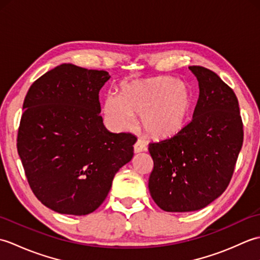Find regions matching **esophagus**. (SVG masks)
I'll return each mask as SVG.
<instances>
[{
  "instance_id": "1",
  "label": "esophagus",
  "mask_w": 260,
  "mask_h": 260,
  "mask_svg": "<svg viewBox=\"0 0 260 260\" xmlns=\"http://www.w3.org/2000/svg\"><path fill=\"white\" fill-rule=\"evenodd\" d=\"M146 150H147V147H146V145H145L143 142L137 141V142L135 143V145H134V152H135V153L145 152Z\"/></svg>"
}]
</instances>
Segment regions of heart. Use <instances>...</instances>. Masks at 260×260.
I'll return each instance as SVG.
<instances>
[{
    "label": "heart",
    "instance_id": "b5f03b06",
    "mask_svg": "<svg viewBox=\"0 0 260 260\" xmlns=\"http://www.w3.org/2000/svg\"><path fill=\"white\" fill-rule=\"evenodd\" d=\"M196 99L185 82L172 77L137 79L121 86L120 96L109 93L104 103V117L109 128L129 129L135 116L152 139L179 135L189 124Z\"/></svg>",
    "mask_w": 260,
    "mask_h": 260
}]
</instances>
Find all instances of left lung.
I'll use <instances>...</instances> for the list:
<instances>
[{
	"label": "left lung",
	"mask_w": 260,
	"mask_h": 260,
	"mask_svg": "<svg viewBox=\"0 0 260 260\" xmlns=\"http://www.w3.org/2000/svg\"><path fill=\"white\" fill-rule=\"evenodd\" d=\"M189 69L200 90L191 123L179 135L148 145L154 162L148 190L168 212L197 211L221 196L244 141L234 90L211 70Z\"/></svg>",
	"instance_id": "obj_1"
}]
</instances>
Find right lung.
Here are the masks:
<instances>
[{
  "mask_svg": "<svg viewBox=\"0 0 260 260\" xmlns=\"http://www.w3.org/2000/svg\"><path fill=\"white\" fill-rule=\"evenodd\" d=\"M105 70L60 64L33 82L23 103L18 153L35 196L58 213L85 215L106 199L136 137L103 123Z\"/></svg>",
  "mask_w": 260,
  "mask_h": 260,
  "instance_id": "obj_1",
  "label": "right lung"
}]
</instances>
